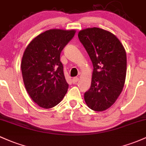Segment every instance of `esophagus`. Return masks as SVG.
<instances>
[{
  "label": "esophagus",
  "mask_w": 146,
  "mask_h": 146,
  "mask_svg": "<svg viewBox=\"0 0 146 146\" xmlns=\"http://www.w3.org/2000/svg\"><path fill=\"white\" fill-rule=\"evenodd\" d=\"M73 80V82L74 83V84H76V83H77V82L79 80V78H77V77H75V78H73V80Z\"/></svg>",
  "instance_id": "34e87169"
}]
</instances>
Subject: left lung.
Wrapping results in <instances>:
<instances>
[{
  "mask_svg": "<svg viewBox=\"0 0 146 146\" xmlns=\"http://www.w3.org/2000/svg\"><path fill=\"white\" fill-rule=\"evenodd\" d=\"M78 38L94 66L91 87L84 93V100L94 111H105L116 102L124 86L125 50L114 35L101 28L80 30Z\"/></svg>",
  "mask_w": 146,
  "mask_h": 146,
  "instance_id": "8db88e82",
  "label": "left lung"
}]
</instances>
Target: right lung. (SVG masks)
<instances>
[{"label": "right lung", "instance_id": "1", "mask_svg": "<svg viewBox=\"0 0 146 146\" xmlns=\"http://www.w3.org/2000/svg\"><path fill=\"white\" fill-rule=\"evenodd\" d=\"M76 30L52 29L36 36L25 48L21 71L29 96L39 107L50 109L62 101L68 84L60 54Z\"/></svg>", "mask_w": 146, "mask_h": 146}]
</instances>
